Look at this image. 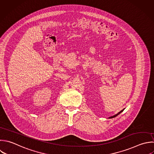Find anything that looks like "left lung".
Here are the masks:
<instances>
[{
  "instance_id": "obj_1",
  "label": "left lung",
  "mask_w": 154,
  "mask_h": 154,
  "mask_svg": "<svg viewBox=\"0 0 154 154\" xmlns=\"http://www.w3.org/2000/svg\"><path fill=\"white\" fill-rule=\"evenodd\" d=\"M125 109V108L124 109H123L122 110H121L120 112H119L117 114H115V115H114V116H111V117H109V119H112V118H114V117H116L117 116H118L119 114H120L122 112H123V111Z\"/></svg>"
}]
</instances>
